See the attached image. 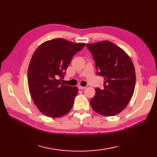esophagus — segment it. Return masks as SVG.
<instances>
[{
  "mask_svg": "<svg viewBox=\"0 0 157 157\" xmlns=\"http://www.w3.org/2000/svg\"><path fill=\"white\" fill-rule=\"evenodd\" d=\"M86 88V86H78V88L80 89V90H84V89H85Z\"/></svg>",
  "mask_w": 157,
  "mask_h": 157,
  "instance_id": "esophagus-1",
  "label": "esophagus"
}]
</instances>
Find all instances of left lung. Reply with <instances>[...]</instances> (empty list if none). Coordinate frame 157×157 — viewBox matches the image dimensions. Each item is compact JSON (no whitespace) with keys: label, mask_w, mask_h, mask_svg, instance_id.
Returning a JSON list of instances; mask_svg holds the SVG:
<instances>
[{"label":"left lung","mask_w":157,"mask_h":157,"mask_svg":"<svg viewBox=\"0 0 157 157\" xmlns=\"http://www.w3.org/2000/svg\"><path fill=\"white\" fill-rule=\"evenodd\" d=\"M92 53L96 74L104 78L102 88H96L92 108L104 116L121 112L131 100L136 85L133 63L125 51L107 40L86 44Z\"/></svg>","instance_id":"obj_1"}]
</instances>
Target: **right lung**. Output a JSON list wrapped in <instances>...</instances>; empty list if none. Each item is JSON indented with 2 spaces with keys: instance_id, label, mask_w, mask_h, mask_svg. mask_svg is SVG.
Listing matches in <instances>:
<instances>
[{
  "instance_id": "right-lung-1",
  "label": "right lung",
  "mask_w": 157,
  "mask_h": 157,
  "mask_svg": "<svg viewBox=\"0 0 157 157\" xmlns=\"http://www.w3.org/2000/svg\"><path fill=\"white\" fill-rule=\"evenodd\" d=\"M63 38L42 43L29 63L28 80L32 98L40 111L50 117H60L71 109L78 88L63 85L71 59L84 47Z\"/></svg>"
}]
</instances>
